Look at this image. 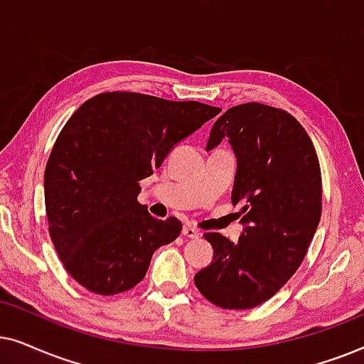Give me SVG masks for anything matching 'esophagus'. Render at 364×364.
Masks as SVG:
<instances>
[{
	"label": "esophagus",
	"instance_id": "34e87169",
	"mask_svg": "<svg viewBox=\"0 0 364 364\" xmlns=\"http://www.w3.org/2000/svg\"><path fill=\"white\" fill-rule=\"evenodd\" d=\"M183 235H185L186 238H198V236H200V231H198L195 226L186 225L185 228H183Z\"/></svg>",
	"mask_w": 364,
	"mask_h": 364
}]
</instances>
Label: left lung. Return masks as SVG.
<instances>
[{"label":"left lung","instance_id":"8db88e82","mask_svg":"<svg viewBox=\"0 0 364 364\" xmlns=\"http://www.w3.org/2000/svg\"><path fill=\"white\" fill-rule=\"evenodd\" d=\"M223 138L236 154L232 205L245 225L238 243L206 232L213 261L195 274L215 306L250 309L274 296L303 263L321 218V169L311 138L288 111L232 106L213 124L206 149Z\"/></svg>","mask_w":364,"mask_h":364}]
</instances>
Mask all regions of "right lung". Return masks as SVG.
<instances>
[{"instance_id":"obj_1","label":"right lung","mask_w":364,"mask_h":364,"mask_svg":"<svg viewBox=\"0 0 364 364\" xmlns=\"http://www.w3.org/2000/svg\"><path fill=\"white\" fill-rule=\"evenodd\" d=\"M221 108L108 91L85 101L58 134L45 169V205L63 266L91 293L136 287L159 246L181 232L178 218L156 220L138 201L139 181L174 144Z\"/></svg>"}]
</instances>
